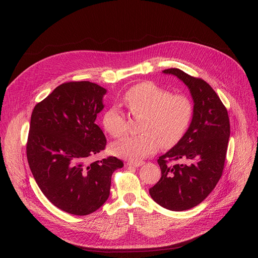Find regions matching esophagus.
Instances as JSON below:
<instances>
[{
	"label": "esophagus",
	"instance_id": "esophagus-1",
	"mask_svg": "<svg viewBox=\"0 0 258 258\" xmlns=\"http://www.w3.org/2000/svg\"><path fill=\"white\" fill-rule=\"evenodd\" d=\"M144 164L143 161H140V162H127L126 165L127 166H134V167H140Z\"/></svg>",
	"mask_w": 258,
	"mask_h": 258
}]
</instances>
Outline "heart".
I'll use <instances>...</instances> for the list:
<instances>
[{"label":"heart","instance_id":"b5f03b06","mask_svg":"<svg viewBox=\"0 0 258 258\" xmlns=\"http://www.w3.org/2000/svg\"><path fill=\"white\" fill-rule=\"evenodd\" d=\"M122 102L133 115H143L139 125L142 134L124 137L111 146L115 156L132 162L155 154L160 143L164 147L177 143L190 124L194 114L188 97L171 94L150 81L130 88ZM102 125L112 137L119 138L126 131L125 116L118 106L108 107L102 115Z\"/></svg>","mask_w":258,"mask_h":258}]
</instances>
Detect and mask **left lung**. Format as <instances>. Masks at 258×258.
<instances>
[{
  "instance_id": "8db88e82",
  "label": "left lung",
  "mask_w": 258,
  "mask_h": 258,
  "mask_svg": "<svg viewBox=\"0 0 258 258\" xmlns=\"http://www.w3.org/2000/svg\"><path fill=\"white\" fill-rule=\"evenodd\" d=\"M188 87L194 100L191 123L180 141L158 159L161 179L150 189L152 199L168 210H188L204 201L222 177L230 122L218 94L205 80L180 69H166ZM171 160H179L171 164Z\"/></svg>"
}]
</instances>
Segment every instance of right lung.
<instances>
[{
  "label": "right lung",
  "mask_w": 258,
  "mask_h": 258,
  "mask_svg": "<svg viewBox=\"0 0 258 258\" xmlns=\"http://www.w3.org/2000/svg\"><path fill=\"white\" fill-rule=\"evenodd\" d=\"M106 90L90 81L58 86L31 115L27 159L38 187L54 206L74 215L99 209L110 196L111 178L123 162L116 157L87 163L104 150L95 123Z\"/></svg>",
  "instance_id": "add662e5"
}]
</instances>
